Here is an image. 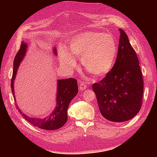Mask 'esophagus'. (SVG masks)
<instances>
[{"label": "esophagus", "instance_id": "1", "mask_svg": "<svg viewBox=\"0 0 157 157\" xmlns=\"http://www.w3.org/2000/svg\"><path fill=\"white\" fill-rule=\"evenodd\" d=\"M86 84L84 83V82H80L79 84V90H81V91H82V90H86Z\"/></svg>", "mask_w": 157, "mask_h": 157}]
</instances>
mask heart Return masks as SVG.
<instances>
[{"mask_svg":"<svg viewBox=\"0 0 157 157\" xmlns=\"http://www.w3.org/2000/svg\"><path fill=\"white\" fill-rule=\"evenodd\" d=\"M71 54L78 56L88 72L95 76L105 75L115 63L117 48L113 36L98 32H86L75 36L69 42ZM61 62L69 67L75 59L65 47L59 50Z\"/></svg>","mask_w":157,"mask_h":157,"instance_id":"b5f03b06","label":"heart"}]
</instances>
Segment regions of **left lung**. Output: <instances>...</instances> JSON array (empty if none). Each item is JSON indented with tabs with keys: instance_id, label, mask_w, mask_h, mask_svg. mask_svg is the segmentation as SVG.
Here are the masks:
<instances>
[{
	"instance_id": "obj_1",
	"label": "left lung",
	"mask_w": 157,
	"mask_h": 157,
	"mask_svg": "<svg viewBox=\"0 0 157 157\" xmlns=\"http://www.w3.org/2000/svg\"><path fill=\"white\" fill-rule=\"evenodd\" d=\"M121 36L117 59L106 77L92 85L99 110L107 120L128 121L140 110L144 80L139 60L125 32Z\"/></svg>"
}]
</instances>
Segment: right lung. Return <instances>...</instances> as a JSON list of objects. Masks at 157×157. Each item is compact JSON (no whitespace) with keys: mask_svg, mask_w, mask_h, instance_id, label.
I'll use <instances>...</instances> for the list:
<instances>
[{"mask_svg":"<svg viewBox=\"0 0 157 157\" xmlns=\"http://www.w3.org/2000/svg\"><path fill=\"white\" fill-rule=\"evenodd\" d=\"M27 46V45L25 42H24V41H22L20 49L17 52L13 61V69L11 80V88L15 102H16V101L13 89V80L16 78L19 65H20L23 58H24L25 55ZM56 51V48H54V52L55 54H57ZM78 91V88L77 85V80L75 78H69L66 79L58 80V91H57L56 95V107L54 111L48 117L44 118L30 117L22 113L20 111V109H19L17 105L16 107L17 109H19L18 111L20 112L23 117L34 126L46 130H57L62 127L67 122V109L71 101H72V99L77 96Z\"/></svg>","mask_w":157,"mask_h":157,"instance_id":"obj_1","label":"right lung"}]
</instances>
